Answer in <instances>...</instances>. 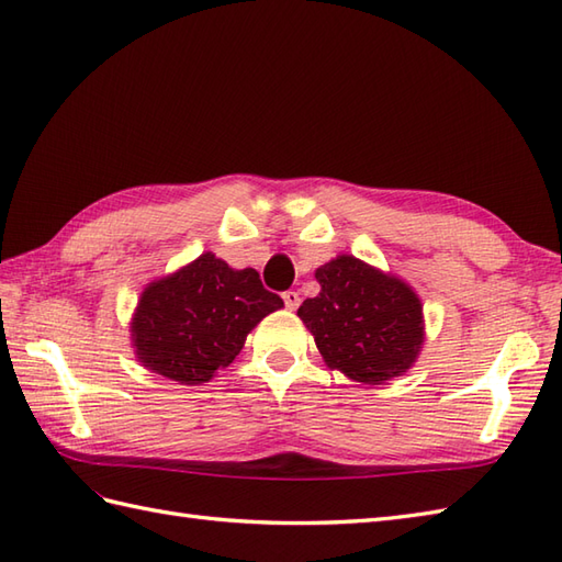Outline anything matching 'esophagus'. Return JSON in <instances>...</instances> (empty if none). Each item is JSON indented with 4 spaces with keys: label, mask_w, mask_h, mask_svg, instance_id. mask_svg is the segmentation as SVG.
I'll use <instances>...</instances> for the list:
<instances>
[{
    "label": "esophagus",
    "mask_w": 562,
    "mask_h": 562,
    "mask_svg": "<svg viewBox=\"0 0 562 562\" xmlns=\"http://www.w3.org/2000/svg\"><path fill=\"white\" fill-rule=\"evenodd\" d=\"M282 299H284V306L290 308V311H296V308H299V304H302V296H299V292H294V290L284 292V294H282Z\"/></svg>",
    "instance_id": "obj_1"
}]
</instances>
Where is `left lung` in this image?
I'll use <instances>...</instances> for the list:
<instances>
[{"label": "left lung", "instance_id": "8db88e82", "mask_svg": "<svg viewBox=\"0 0 562 562\" xmlns=\"http://www.w3.org/2000/svg\"><path fill=\"white\" fill-rule=\"evenodd\" d=\"M316 280L318 296L296 316L330 369L381 385L412 367L424 345V306L407 282L347 254L321 266Z\"/></svg>", "mask_w": 562, "mask_h": 562}]
</instances>
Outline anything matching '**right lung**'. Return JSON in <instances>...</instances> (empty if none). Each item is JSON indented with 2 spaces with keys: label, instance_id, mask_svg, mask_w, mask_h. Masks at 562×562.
<instances>
[{
  "label": "right lung",
  "instance_id": "add662e5",
  "mask_svg": "<svg viewBox=\"0 0 562 562\" xmlns=\"http://www.w3.org/2000/svg\"><path fill=\"white\" fill-rule=\"evenodd\" d=\"M282 306L254 268L234 270L207 251L143 290L132 342L148 371L199 385L229 367L246 335Z\"/></svg>",
  "mask_w": 562,
  "mask_h": 562
}]
</instances>
